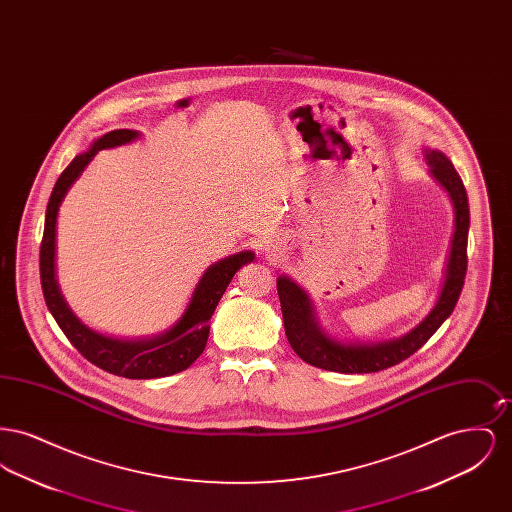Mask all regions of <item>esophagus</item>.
<instances>
[{
    "label": "esophagus",
    "mask_w": 512,
    "mask_h": 512,
    "mask_svg": "<svg viewBox=\"0 0 512 512\" xmlns=\"http://www.w3.org/2000/svg\"><path fill=\"white\" fill-rule=\"evenodd\" d=\"M274 249H276L274 245L268 244L267 247H265V253H268V255H274Z\"/></svg>",
    "instance_id": "1"
}]
</instances>
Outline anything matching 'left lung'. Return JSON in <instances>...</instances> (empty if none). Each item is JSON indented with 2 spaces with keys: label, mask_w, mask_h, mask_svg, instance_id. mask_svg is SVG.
Instances as JSON below:
<instances>
[{
  "label": "left lung",
  "mask_w": 512,
  "mask_h": 512,
  "mask_svg": "<svg viewBox=\"0 0 512 512\" xmlns=\"http://www.w3.org/2000/svg\"><path fill=\"white\" fill-rule=\"evenodd\" d=\"M426 161L430 165L432 176L447 190L455 207V232L451 238L449 259L445 268V280L441 286L438 301L416 328L397 340L380 343H341L328 338L318 326L313 303L288 276L276 280L286 336L293 351L309 365L343 372V374H368L380 372L401 361L409 359L426 341L430 340L439 326L453 313L459 295L463 292L466 276V244H468V226L470 209L463 180L451 161L438 151H426Z\"/></svg>",
  "instance_id": "1"
}]
</instances>
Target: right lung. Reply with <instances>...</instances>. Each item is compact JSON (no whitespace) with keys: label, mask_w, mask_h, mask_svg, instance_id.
Segmentation results:
<instances>
[{"label":"right lung","mask_w":512,"mask_h":512,"mask_svg":"<svg viewBox=\"0 0 512 512\" xmlns=\"http://www.w3.org/2000/svg\"><path fill=\"white\" fill-rule=\"evenodd\" d=\"M136 138L138 132L134 130L121 128L107 132L88 151L76 155L71 165L61 172L46 209V226L40 245V280L49 313L84 359L115 376L147 380L182 372L203 353L209 338V320L219 305L222 293L226 292L232 276L255 259V253L242 251L207 268L195 286L184 315L161 336L149 340H117L90 330L74 317L55 280V222L59 205L98 151L128 144Z\"/></svg>","instance_id":"obj_1"}]
</instances>
